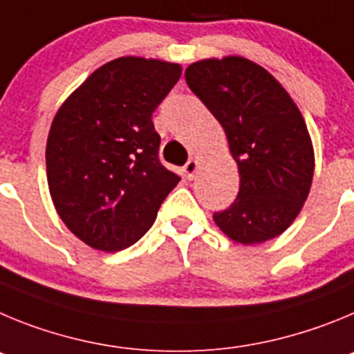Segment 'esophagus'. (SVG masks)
I'll return each instance as SVG.
<instances>
[{
	"mask_svg": "<svg viewBox=\"0 0 354 354\" xmlns=\"http://www.w3.org/2000/svg\"><path fill=\"white\" fill-rule=\"evenodd\" d=\"M197 169H199V160H197V158H190V160L187 162V165H185V174H187L189 180H194Z\"/></svg>",
	"mask_w": 354,
	"mask_h": 354,
	"instance_id": "obj_1",
	"label": "esophagus"
}]
</instances>
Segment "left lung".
I'll return each mask as SVG.
<instances>
[{"instance_id": "left-lung-1", "label": "left lung", "mask_w": 354, "mask_h": 354, "mask_svg": "<svg viewBox=\"0 0 354 354\" xmlns=\"http://www.w3.org/2000/svg\"><path fill=\"white\" fill-rule=\"evenodd\" d=\"M185 81L222 125L240 173L238 197L213 221L241 245L277 238L301 212L314 178L300 109L268 70L243 56L199 59Z\"/></svg>"}]
</instances>
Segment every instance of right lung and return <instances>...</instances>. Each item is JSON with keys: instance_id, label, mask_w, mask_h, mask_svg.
<instances>
[{"instance_id": "obj_1", "label": "right lung", "mask_w": 354, "mask_h": 354, "mask_svg": "<svg viewBox=\"0 0 354 354\" xmlns=\"http://www.w3.org/2000/svg\"><path fill=\"white\" fill-rule=\"evenodd\" d=\"M180 75V63L122 56L98 66L54 116L46 146L50 199L91 248L136 243L180 181L158 160L151 122Z\"/></svg>"}]
</instances>
